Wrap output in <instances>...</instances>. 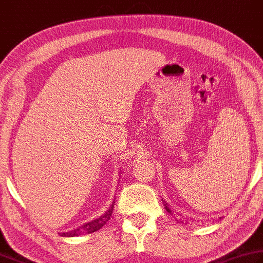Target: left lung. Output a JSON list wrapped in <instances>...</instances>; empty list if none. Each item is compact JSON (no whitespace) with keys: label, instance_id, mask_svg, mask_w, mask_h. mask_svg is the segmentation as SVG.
<instances>
[{"label":"left lung","instance_id":"8db88e82","mask_svg":"<svg viewBox=\"0 0 263 263\" xmlns=\"http://www.w3.org/2000/svg\"><path fill=\"white\" fill-rule=\"evenodd\" d=\"M163 204H164V206H165V209H166V211H167V212H168V213H172V210L168 208V204H167V203L165 202V200H164V202H163Z\"/></svg>","mask_w":263,"mask_h":263}]
</instances>
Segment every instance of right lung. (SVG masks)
<instances>
[{
	"mask_svg": "<svg viewBox=\"0 0 263 263\" xmlns=\"http://www.w3.org/2000/svg\"><path fill=\"white\" fill-rule=\"evenodd\" d=\"M114 203H115V200L111 203L110 208L108 209L106 212L101 215V217L92 220V221H90V222H86L83 226H81V227H79V228H76V229L71 230V231H68V233H64L63 236H65V237H74V236H79V235H82V234L96 233V231L101 229L108 222V220H109L110 217H111L112 210H114Z\"/></svg>",
	"mask_w": 263,
	"mask_h": 263,
	"instance_id": "1",
	"label": "right lung"
}]
</instances>
